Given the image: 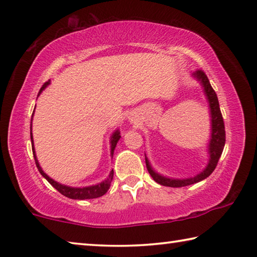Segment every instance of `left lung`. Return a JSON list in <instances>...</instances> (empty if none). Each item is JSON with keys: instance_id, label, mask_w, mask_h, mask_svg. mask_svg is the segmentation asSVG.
<instances>
[{"instance_id": "1", "label": "left lung", "mask_w": 257, "mask_h": 257, "mask_svg": "<svg viewBox=\"0 0 257 257\" xmlns=\"http://www.w3.org/2000/svg\"><path fill=\"white\" fill-rule=\"evenodd\" d=\"M195 79H197L203 87V92L205 94V97L208 102V107H210V116H211V138L207 145V152L210 158H208V162L205 169L202 172H199L198 175L190 177V178H184V179H176V178H168L162 175H160L159 172H156L150 163L149 159L145 154V161H146V168L149 170L150 175L152 178L158 182V184L167 187H185L189 186L196 182L202 181L211 175L214 171L217 162L221 154L223 152V147L225 144V130H224V122L222 114H221L219 101H217V96L214 92V89L212 88V86L208 81V78L206 77L205 73L202 70L195 71L193 75Z\"/></svg>"}]
</instances>
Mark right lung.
<instances>
[{"label": "right lung", "mask_w": 257, "mask_h": 257, "mask_svg": "<svg viewBox=\"0 0 257 257\" xmlns=\"http://www.w3.org/2000/svg\"><path fill=\"white\" fill-rule=\"evenodd\" d=\"M51 84V80L46 81L44 85L40 90V95L43 90H44L47 86ZM34 112H35V108H34ZM33 116H34V113L32 115V121H33ZM120 132L119 129H116L114 133L112 134V136L110 138V144H111V156H113V153H114V149L116 144H118L119 139H120ZM30 139H32V147H33V154H34V159H35V163H36V167L38 169V171H40L41 175L45 178V179L50 182V184L54 187V188L60 191L61 194L64 195V196L68 197V198H71V199H90V198H97V197H101L103 196L104 194H106V191L108 190L111 186V182L113 179V169L110 172V175L106 178L105 180L99 182V184L96 185H92V186H86V187H70V186H66V185H62L60 184V182L55 181L50 178L49 176L46 175V173L43 171V169L41 168L40 163H38V160L36 158V153H35V147H34V139H33V133H32V124H30Z\"/></svg>", "instance_id": "1"}]
</instances>
